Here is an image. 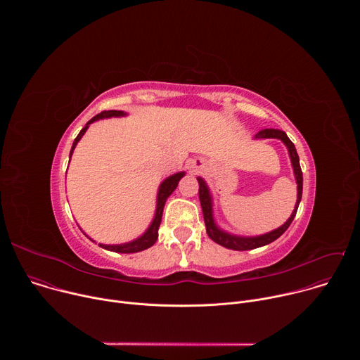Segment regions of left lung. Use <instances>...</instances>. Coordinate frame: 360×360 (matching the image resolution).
Returning <instances> with one entry per match:
<instances>
[{
  "mask_svg": "<svg viewBox=\"0 0 360 360\" xmlns=\"http://www.w3.org/2000/svg\"><path fill=\"white\" fill-rule=\"evenodd\" d=\"M266 139V138H275V139H281L289 152V158H290V164L293 168V174H295V179L297 184V198H296V203H295V210L292 212V215L289 217V219L279 228L264 233V235H258V236H240V235H233L229 233L224 229H221L214 218V202H212V193L210 191V186L207 185V182L203 181V178L198 176V184H199V200H200V207H202V212H203V221H205V226H207V233L208 236L217 242L218 245L228 248V249H233V250H249V249H255V248H261L265 246L274 240H276L292 224L297 207L302 199V188H303V176H302V169H300V164H299V157L296 148L293 145V142L288 138V135L281 131V129H262L258 134L255 135V139Z\"/></svg>",
  "mask_w": 360,
  "mask_h": 360,
  "instance_id": "left-lung-1",
  "label": "left lung"
}]
</instances>
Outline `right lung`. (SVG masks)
Wrapping results in <instances>:
<instances>
[{"mask_svg": "<svg viewBox=\"0 0 360 360\" xmlns=\"http://www.w3.org/2000/svg\"><path fill=\"white\" fill-rule=\"evenodd\" d=\"M127 112L124 111H102L101 114L95 115L92 120H89L85 127L79 131L78 136L75 138L74 143H72V148H71V152H70V160L72 157V152L77 146V143L79 142V139L82 138V135L86 132V129L89 128V125L98 120H102V118H118V117H125ZM185 175V172H176L171 176H168L167 179H164L158 188V195H157V210H155V214H153V219L150 222V225L148 226V229L141 235L138 236L136 239L131 240V242H127V243H120V245H104V243H99L101 248H104L107 250H112V252H120V253H135V252H141V250H145L148 248H150L153 243L157 242L158 239V229H160V225H161V221H162V212H164V207H165V202L167 199L169 198V195L176 189L181 178ZM89 238V236H88ZM91 239V238H89ZM92 240V239H91ZM95 242V240H92Z\"/></svg>", "mask_w": 360, "mask_h": 360, "instance_id": "add662e5", "label": "right lung"}]
</instances>
